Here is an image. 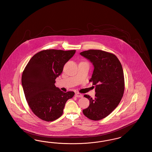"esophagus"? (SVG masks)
I'll return each mask as SVG.
<instances>
[{"label":"esophagus","mask_w":152,"mask_h":152,"mask_svg":"<svg viewBox=\"0 0 152 152\" xmlns=\"http://www.w3.org/2000/svg\"><path fill=\"white\" fill-rule=\"evenodd\" d=\"M75 95L76 97H77V98H82L83 97V95L81 94L80 93H76Z\"/></svg>","instance_id":"34e87169"}]
</instances>
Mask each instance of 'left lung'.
<instances>
[{
  "label": "left lung",
  "instance_id": "1",
  "mask_svg": "<svg viewBox=\"0 0 152 152\" xmlns=\"http://www.w3.org/2000/svg\"><path fill=\"white\" fill-rule=\"evenodd\" d=\"M80 54L89 60L94 66L90 80L95 86L96 94L92 99L85 95L90 104L83 110L84 115L92 120H100L109 115L119 104L124 89V75L118 59L110 53L100 50H89Z\"/></svg>",
  "mask_w": 152,
  "mask_h": 152
}]
</instances>
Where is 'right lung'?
<instances>
[{
	"mask_svg": "<svg viewBox=\"0 0 152 152\" xmlns=\"http://www.w3.org/2000/svg\"><path fill=\"white\" fill-rule=\"evenodd\" d=\"M75 50L48 49L35 54L22 75V85L27 102L33 113L45 121H53L63 114L64 105L75 94L64 93L55 86L56 79Z\"/></svg>",
	"mask_w": 152,
	"mask_h": 152,
	"instance_id": "1",
	"label": "right lung"
}]
</instances>
